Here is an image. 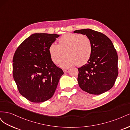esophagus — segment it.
Instances as JSON below:
<instances>
[{
  "label": "esophagus",
  "mask_w": 130,
  "mask_h": 130,
  "mask_svg": "<svg viewBox=\"0 0 130 130\" xmlns=\"http://www.w3.org/2000/svg\"><path fill=\"white\" fill-rule=\"evenodd\" d=\"M69 69H63V72L64 73H68V72H69Z\"/></svg>",
  "instance_id": "34e87169"
}]
</instances>
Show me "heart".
Listing matches in <instances>:
<instances>
[{"mask_svg":"<svg viewBox=\"0 0 130 130\" xmlns=\"http://www.w3.org/2000/svg\"><path fill=\"white\" fill-rule=\"evenodd\" d=\"M49 53L55 64L60 63L66 55L61 66L64 68L87 63L92 56L93 45L90 39L80 34L67 33L58 40V44L53 43L49 46Z\"/></svg>","mask_w":130,"mask_h":130,"instance_id":"1","label":"heart"}]
</instances>
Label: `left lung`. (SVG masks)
Returning <instances> with one entry per match:
<instances>
[{"label": "left lung", "mask_w": 130, "mask_h": 130, "mask_svg": "<svg viewBox=\"0 0 130 130\" xmlns=\"http://www.w3.org/2000/svg\"><path fill=\"white\" fill-rule=\"evenodd\" d=\"M74 32L86 35L93 45L88 63L78 68L80 87L94 95L108 91L115 85L118 75V55L112 41L105 35L89 29L75 30Z\"/></svg>", "instance_id": "obj_1"}]
</instances>
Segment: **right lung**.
Returning a JSON list of instances; mask_svg holds the SVG:
<instances>
[{
  "mask_svg": "<svg viewBox=\"0 0 130 130\" xmlns=\"http://www.w3.org/2000/svg\"><path fill=\"white\" fill-rule=\"evenodd\" d=\"M59 35L34 34L19 45L13 57V76L18 91L32 103L52 98L64 74L52 60L49 46Z\"/></svg>",
  "mask_w": 130,
  "mask_h": 130,
  "instance_id": "obj_1",
  "label": "right lung"
}]
</instances>
